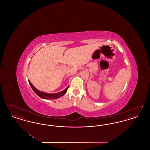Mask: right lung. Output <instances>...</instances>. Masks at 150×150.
Returning a JSON list of instances; mask_svg holds the SVG:
<instances>
[{
  "label": "right lung",
  "mask_w": 150,
  "mask_h": 150,
  "mask_svg": "<svg viewBox=\"0 0 150 150\" xmlns=\"http://www.w3.org/2000/svg\"><path fill=\"white\" fill-rule=\"evenodd\" d=\"M29 84L31 86V88L33 89V90L34 91V92L38 96H39L40 97L44 98V99H45V100H52V99H57L59 98L60 97L64 96L65 93H66L67 91V89L69 88V86H67L64 91H62V92H60L59 93H50V94H48V93H44L42 92H40L39 91H38L37 89H36L33 86V84L31 83V82L29 81Z\"/></svg>",
  "instance_id": "obj_1"
}]
</instances>
